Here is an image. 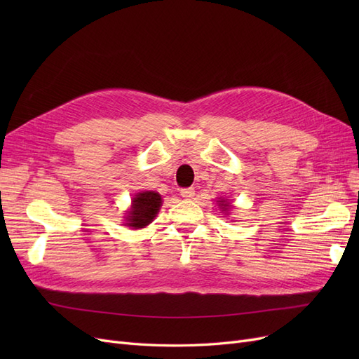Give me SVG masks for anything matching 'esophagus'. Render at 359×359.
<instances>
[{
  "instance_id": "1",
  "label": "esophagus",
  "mask_w": 359,
  "mask_h": 359,
  "mask_svg": "<svg viewBox=\"0 0 359 359\" xmlns=\"http://www.w3.org/2000/svg\"><path fill=\"white\" fill-rule=\"evenodd\" d=\"M181 196L184 199H191L194 196V189H181Z\"/></svg>"
}]
</instances>
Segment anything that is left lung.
<instances>
[{"label":"left lung","instance_id":"1","mask_svg":"<svg viewBox=\"0 0 359 359\" xmlns=\"http://www.w3.org/2000/svg\"><path fill=\"white\" fill-rule=\"evenodd\" d=\"M217 202H219V206H220V211H222V212L231 211V203L227 202V199H222V198H220Z\"/></svg>","mask_w":359,"mask_h":359}]
</instances>
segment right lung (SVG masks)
<instances>
[{"instance_id":"add662e5","label":"right lung","mask_w":359,"mask_h":359,"mask_svg":"<svg viewBox=\"0 0 359 359\" xmlns=\"http://www.w3.org/2000/svg\"><path fill=\"white\" fill-rule=\"evenodd\" d=\"M161 196L157 191H139L132 199V206L126 215V226L132 229H142L156 219L160 211Z\"/></svg>"}]
</instances>
